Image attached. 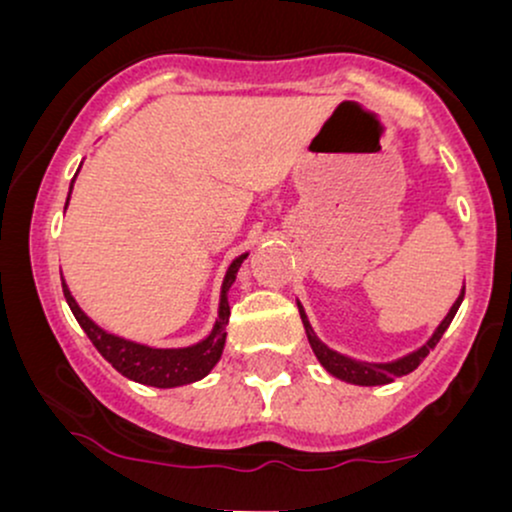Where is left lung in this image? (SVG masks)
<instances>
[{"mask_svg":"<svg viewBox=\"0 0 512 512\" xmlns=\"http://www.w3.org/2000/svg\"><path fill=\"white\" fill-rule=\"evenodd\" d=\"M462 298H464V293H460V298H457L455 305H452L450 313L445 315V320L440 322L438 330L433 332V337L428 339V342L421 346L419 351H414V354L399 358V361H392V363H363V361H354V358H346L342 354H337V351L327 349V346L315 337L313 330H310L308 317H305L301 303H298V310H301V320L305 325V332H308V342H310V346H313L317 361L330 370L334 378L346 380V383H354V385H387V383H392L395 378H399V375H407L414 368H419V363L428 356V351H431L433 346L440 342V337H443L445 330L450 327L452 317H455L457 308H460Z\"/></svg>","mask_w":512,"mask_h":512,"instance_id":"8db88e82","label":"left lung"}]
</instances>
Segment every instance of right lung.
Segmentation results:
<instances>
[{
  "label": "right lung",
  "mask_w": 512,
  "mask_h": 512,
  "mask_svg": "<svg viewBox=\"0 0 512 512\" xmlns=\"http://www.w3.org/2000/svg\"><path fill=\"white\" fill-rule=\"evenodd\" d=\"M245 257L248 255H240L238 260H233V264L226 272V279H223L219 320H216L214 332H211L204 342L187 346V349H151V346L134 344L122 337H115V334H108L105 330H101L91 317H86L84 310L76 305L64 281H62V291H64V298H67L69 308H72L76 322L81 325V330L86 332V337L91 339L93 346H96L98 354H101L105 361L117 370V373H122L129 380H134V383L151 385V387L190 385L195 383V380H202L204 375L219 363L223 344H226L228 315H231V308H228V301H226V291L228 286L236 281L238 267L243 264Z\"/></svg>",
  "instance_id": "1"
}]
</instances>
